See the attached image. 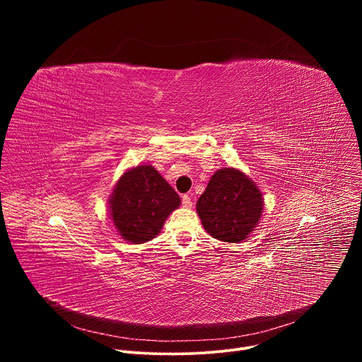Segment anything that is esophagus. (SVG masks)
<instances>
[{
  "label": "esophagus",
  "mask_w": 362,
  "mask_h": 362,
  "mask_svg": "<svg viewBox=\"0 0 362 362\" xmlns=\"http://www.w3.org/2000/svg\"><path fill=\"white\" fill-rule=\"evenodd\" d=\"M182 203H183V206L185 208H192V204H193V202H192V199H190V196L189 194H183L182 196Z\"/></svg>",
  "instance_id": "34e87169"
}]
</instances>
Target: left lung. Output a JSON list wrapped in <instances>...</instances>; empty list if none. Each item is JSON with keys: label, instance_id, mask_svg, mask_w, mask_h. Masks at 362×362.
<instances>
[{"label": "left lung", "instance_id": "obj_1", "mask_svg": "<svg viewBox=\"0 0 362 362\" xmlns=\"http://www.w3.org/2000/svg\"><path fill=\"white\" fill-rule=\"evenodd\" d=\"M200 222L212 238L240 242L256 228L264 211V199L255 182L243 172L219 169L196 203Z\"/></svg>", "mask_w": 362, "mask_h": 362}]
</instances>
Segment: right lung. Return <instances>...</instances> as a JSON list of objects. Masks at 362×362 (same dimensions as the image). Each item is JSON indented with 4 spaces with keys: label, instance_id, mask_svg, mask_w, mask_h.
<instances>
[{
    "label": "right lung",
    "instance_id": "add662e5",
    "mask_svg": "<svg viewBox=\"0 0 362 362\" xmlns=\"http://www.w3.org/2000/svg\"><path fill=\"white\" fill-rule=\"evenodd\" d=\"M109 204L119 235L144 243L160 233L168 216L180 206V197L156 169L140 165L122 175Z\"/></svg>",
    "mask_w": 362,
    "mask_h": 362
}]
</instances>
